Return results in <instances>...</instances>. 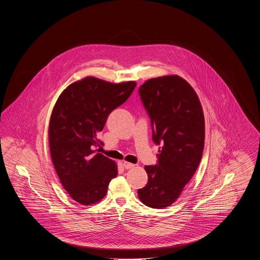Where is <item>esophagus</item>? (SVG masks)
<instances>
[{
    "label": "esophagus",
    "mask_w": 260,
    "mask_h": 260,
    "mask_svg": "<svg viewBox=\"0 0 260 260\" xmlns=\"http://www.w3.org/2000/svg\"><path fill=\"white\" fill-rule=\"evenodd\" d=\"M124 168L125 170H129V169L135 168V165H134V164H132V162H128V161H124Z\"/></svg>",
    "instance_id": "obj_1"
}]
</instances>
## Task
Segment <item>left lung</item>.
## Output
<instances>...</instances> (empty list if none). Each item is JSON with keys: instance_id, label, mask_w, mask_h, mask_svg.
<instances>
[{"instance_id": "8db88e82", "label": "left lung", "mask_w": 260, "mask_h": 260, "mask_svg": "<svg viewBox=\"0 0 260 260\" xmlns=\"http://www.w3.org/2000/svg\"><path fill=\"white\" fill-rule=\"evenodd\" d=\"M139 94L159 147L158 164L145 166L148 182L138 189L140 201L153 209L170 207L198 169L205 144V118L198 95L183 78H153Z\"/></svg>"}]
</instances>
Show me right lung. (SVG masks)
I'll return each mask as SVG.
<instances>
[{"label": "right lung", "instance_id": "right-lung-1", "mask_svg": "<svg viewBox=\"0 0 260 260\" xmlns=\"http://www.w3.org/2000/svg\"><path fill=\"white\" fill-rule=\"evenodd\" d=\"M134 81L114 84L86 77L61 92L50 116V157L62 186L84 206L105 197L109 182L118 174L117 164L93 150L102 142L98 135L109 114L128 99Z\"/></svg>", "mask_w": 260, "mask_h": 260}]
</instances>
